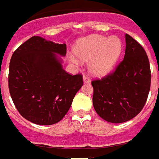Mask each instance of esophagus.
I'll use <instances>...</instances> for the list:
<instances>
[{
    "label": "esophagus",
    "instance_id": "34e87169",
    "mask_svg": "<svg viewBox=\"0 0 159 159\" xmlns=\"http://www.w3.org/2000/svg\"><path fill=\"white\" fill-rule=\"evenodd\" d=\"M83 82H84V83H87V84H89V83L91 82V80H90V79L87 77V76L84 75V77H83Z\"/></svg>",
    "mask_w": 159,
    "mask_h": 159
}]
</instances>
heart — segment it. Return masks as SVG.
Listing matches in <instances>:
<instances>
[{
	"label": "heart",
	"instance_id": "b5f03b06",
	"mask_svg": "<svg viewBox=\"0 0 159 159\" xmlns=\"http://www.w3.org/2000/svg\"><path fill=\"white\" fill-rule=\"evenodd\" d=\"M122 43L116 36L92 35L82 37L73 46L74 56L81 62H88V70L96 77H103L113 71L122 54ZM72 61L77 63L75 58Z\"/></svg>",
	"mask_w": 159,
	"mask_h": 159
}]
</instances>
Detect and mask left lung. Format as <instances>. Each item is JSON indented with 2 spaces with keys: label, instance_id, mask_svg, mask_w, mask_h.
I'll return each mask as SVG.
<instances>
[{
  "label": "left lung",
  "instance_id": "1",
  "mask_svg": "<svg viewBox=\"0 0 159 159\" xmlns=\"http://www.w3.org/2000/svg\"><path fill=\"white\" fill-rule=\"evenodd\" d=\"M126 49L116 72L93 80V105L103 120L122 123L137 116L144 106L151 87L150 63L143 48L125 34Z\"/></svg>",
  "mask_w": 159,
  "mask_h": 159
}]
</instances>
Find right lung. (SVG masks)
Instances as JSON below:
<instances>
[{"label": "right lung", "mask_w": 159, "mask_h": 159, "mask_svg": "<svg viewBox=\"0 0 159 159\" xmlns=\"http://www.w3.org/2000/svg\"><path fill=\"white\" fill-rule=\"evenodd\" d=\"M66 44L41 37H30L13 53L8 88L13 102L23 118L38 125L61 121L83 86L80 74L63 68Z\"/></svg>", "instance_id": "1"}]
</instances>
